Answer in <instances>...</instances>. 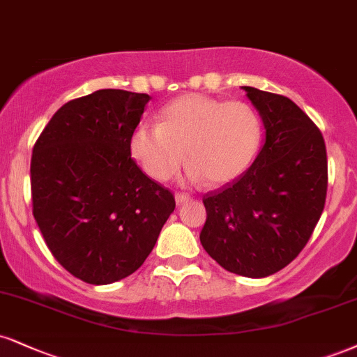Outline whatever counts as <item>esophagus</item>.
Segmentation results:
<instances>
[{
	"label": "esophagus",
	"mask_w": 357,
	"mask_h": 357,
	"mask_svg": "<svg viewBox=\"0 0 357 357\" xmlns=\"http://www.w3.org/2000/svg\"><path fill=\"white\" fill-rule=\"evenodd\" d=\"M174 199H176V204H181V203H186V201H190L191 196L184 195V192H176Z\"/></svg>",
	"instance_id": "1"
}]
</instances>
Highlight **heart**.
<instances>
[{
  "mask_svg": "<svg viewBox=\"0 0 357 357\" xmlns=\"http://www.w3.org/2000/svg\"><path fill=\"white\" fill-rule=\"evenodd\" d=\"M261 136V119L248 102L184 94L160 111L158 126L137 124L130 154L149 178L166 181L181 167L186 151L192 179L222 186L255 161Z\"/></svg>",
  "mask_w": 357,
  "mask_h": 357,
  "instance_id": "1",
  "label": "heart"
}]
</instances>
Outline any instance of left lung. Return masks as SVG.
<instances>
[{
	"label": "left lung",
	"instance_id": "left-lung-1",
	"mask_svg": "<svg viewBox=\"0 0 357 357\" xmlns=\"http://www.w3.org/2000/svg\"><path fill=\"white\" fill-rule=\"evenodd\" d=\"M266 141L248 171L203 197L199 239L226 271L266 278L286 268L311 238L328 192L324 137L289 98L243 86Z\"/></svg>",
	"mask_w": 357,
	"mask_h": 357
}]
</instances>
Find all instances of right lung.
<instances>
[{"instance_id":"right-lung-1","label":"right lung","mask_w":357,"mask_h":357,"mask_svg":"<svg viewBox=\"0 0 357 357\" xmlns=\"http://www.w3.org/2000/svg\"><path fill=\"white\" fill-rule=\"evenodd\" d=\"M151 98L100 89L56 111L31 156L33 216L54 259L88 284L130 276L174 211L173 192L130 154Z\"/></svg>"}]
</instances>
